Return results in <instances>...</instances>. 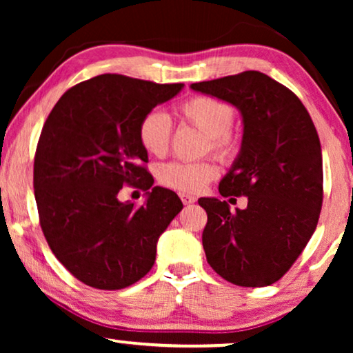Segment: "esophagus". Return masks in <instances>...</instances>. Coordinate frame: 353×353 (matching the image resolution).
<instances>
[{
    "instance_id": "esophagus-1",
    "label": "esophagus",
    "mask_w": 353,
    "mask_h": 353,
    "mask_svg": "<svg viewBox=\"0 0 353 353\" xmlns=\"http://www.w3.org/2000/svg\"><path fill=\"white\" fill-rule=\"evenodd\" d=\"M180 197H181L183 204H185V205H191V204H194V202L197 201L196 197L191 196V194H180Z\"/></svg>"
}]
</instances>
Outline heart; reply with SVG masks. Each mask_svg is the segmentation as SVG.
Masks as SVG:
<instances>
[{
	"instance_id": "heart-1",
	"label": "heart",
	"mask_w": 353,
	"mask_h": 353,
	"mask_svg": "<svg viewBox=\"0 0 353 353\" xmlns=\"http://www.w3.org/2000/svg\"><path fill=\"white\" fill-rule=\"evenodd\" d=\"M178 117L192 125L207 137V149L220 157L233 156L238 149V138L230 132L234 110L225 101L194 96L178 105ZM138 138L144 151L151 156H165L170 146L172 125L161 110H149L139 122ZM219 175L214 162H170L161 168L159 178L163 185L183 192H197Z\"/></svg>"
}]
</instances>
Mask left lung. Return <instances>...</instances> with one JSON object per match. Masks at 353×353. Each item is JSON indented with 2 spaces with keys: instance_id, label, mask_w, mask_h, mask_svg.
<instances>
[{
  "instance_id": "1",
  "label": "left lung",
  "mask_w": 353,
  "mask_h": 353,
  "mask_svg": "<svg viewBox=\"0 0 353 353\" xmlns=\"http://www.w3.org/2000/svg\"><path fill=\"white\" fill-rule=\"evenodd\" d=\"M191 90L234 105L243 120L239 154L219 191L248 196V207L233 212L226 201L201 197L207 262L238 286H270L292 267L316 228L323 204L316 128L301 99L262 72L192 83Z\"/></svg>"
}]
</instances>
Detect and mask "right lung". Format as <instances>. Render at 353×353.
I'll return each mask as SVG.
<instances>
[{"instance_id": "add662e5", "label": "right lung", "mask_w": 353, "mask_h": 353, "mask_svg": "<svg viewBox=\"0 0 353 353\" xmlns=\"http://www.w3.org/2000/svg\"><path fill=\"white\" fill-rule=\"evenodd\" d=\"M183 86L98 75L65 91L43 125L33 165L41 230L56 259L91 288L115 291L148 274L183 209L175 192L152 186L138 138L144 115ZM123 184L148 191L141 208L118 199Z\"/></svg>"}]
</instances>
